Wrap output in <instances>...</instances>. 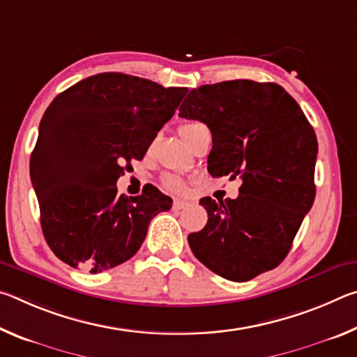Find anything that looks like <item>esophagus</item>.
I'll return each mask as SVG.
<instances>
[{
	"mask_svg": "<svg viewBox=\"0 0 357 357\" xmlns=\"http://www.w3.org/2000/svg\"><path fill=\"white\" fill-rule=\"evenodd\" d=\"M189 202H185V200H174L173 202V208L174 209H184V208H187L189 206Z\"/></svg>",
	"mask_w": 357,
	"mask_h": 357,
	"instance_id": "34e87169",
	"label": "esophagus"
}]
</instances>
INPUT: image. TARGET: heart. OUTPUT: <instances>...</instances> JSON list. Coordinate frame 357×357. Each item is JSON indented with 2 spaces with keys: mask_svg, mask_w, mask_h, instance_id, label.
Returning a JSON list of instances; mask_svg holds the SVG:
<instances>
[{
  "mask_svg": "<svg viewBox=\"0 0 357 357\" xmlns=\"http://www.w3.org/2000/svg\"><path fill=\"white\" fill-rule=\"evenodd\" d=\"M202 126H203L202 123H187V124H183L179 128V135L183 137L187 143H190L193 134H195V130L198 128H202ZM162 183H164L165 189H168L170 192H174V193L184 192V183L179 178H176V176H170V174H168V176H164V179H162Z\"/></svg>",
  "mask_w": 357,
  "mask_h": 357,
  "instance_id": "b5f03b06",
  "label": "heart"
}]
</instances>
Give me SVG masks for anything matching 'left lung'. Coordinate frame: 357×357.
Wrapping results in <instances>:
<instances>
[{"label":"left lung","mask_w":357,"mask_h":357,"mask_svg":"<svg viewBox=\"0 0 357 357\" xmlns=\"http://www.w3.org/2000/svg\"><path fill=\"white\" fill-rule=\"evenodd\" d=\"M179 116L209 128L213 176L243 179L234 200H200L208 223L187 238L193 255L233 282L277 268L317 192L318 142L298 102L277 83L231 80L192 89Z\"/></svg>","instance_id":"1"}]
</instances>
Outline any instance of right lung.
Masks as SVG:
<instances>
[{"instance_id": "1", "label": "right lung", "mask_w": 357, "mask_h": 357, "mask_svg": "<svg viewBox=\"0 0 357 357\" xmlns=\"http://www.w3.org/2000/svg\"><path fill=\"white\" fill-rule=\"evenodd\" d=\"M187 88L104 72L58 94L44 113L29 160L42 233L72 268L98 274L128 261L149 222L172 208L157 187L119 195L116 181L142 160Z\"/></svg>"}]
</instances>
